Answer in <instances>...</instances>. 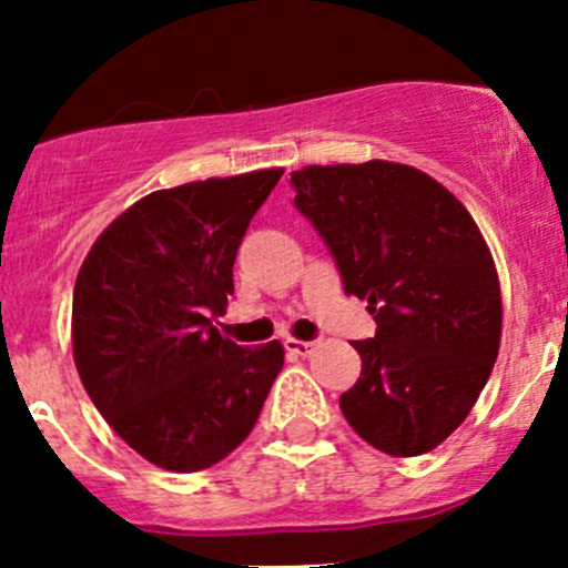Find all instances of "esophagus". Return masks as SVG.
I'll return each instance as SVG.
<instances>
[{"label": "esophagus", "mask_w": 568, "mask_h": 568, "mask_svg": "<svg viewBox=\"0 0 568 568\" xmlns=\"http://www.w3.org/2000/svg\"><path fill=\"white\" fill-rule=\"evenodd\" d=\"M313 348H316V341H296V337L285 341V352L296 354V357H311Z\"/></svg>", "instance_id": "obj_1"}]
</instances>
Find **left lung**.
Wrapping results in <instances>:
<instances>
[{"mask_svg":"<svg viewBox=\"0 0 568 568\" xmlns=\"http://www.w3.org/2000/svg\"><path fill=\"white\" fill-rule=\"evenodd\" d=\"M291 183L346 294L376 318V335L354 341L363 371L341 395L343 417L382 454H428L462 426L500 352V280L484 233L409 164H307Z\"/></svg>","mask_w":568,"mask_h":568,"instance_id":"left-lung-1","label":"left lung"}]
</instances>
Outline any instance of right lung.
I'll use <instances>...</instances> for the list:
<instances>
[{
	"instance_id": "1",
	"label": "right lung",
	"mask_w": 568,
	"mask_h": 568,
	"mask_svg": "<svg viewBox=\"0 0 568 568\" xmlns=\"http://www.w3.org/2000/svg\"><path fill=\"white\" fill-rule=\"evenodd\" d=\"M283 168L136 200L95 239L73 285L71 343L95 409L142 459L197 473L250 437L283 368L280 341L222 337L233 261Z\"/></svg>"
}]
</instances>
